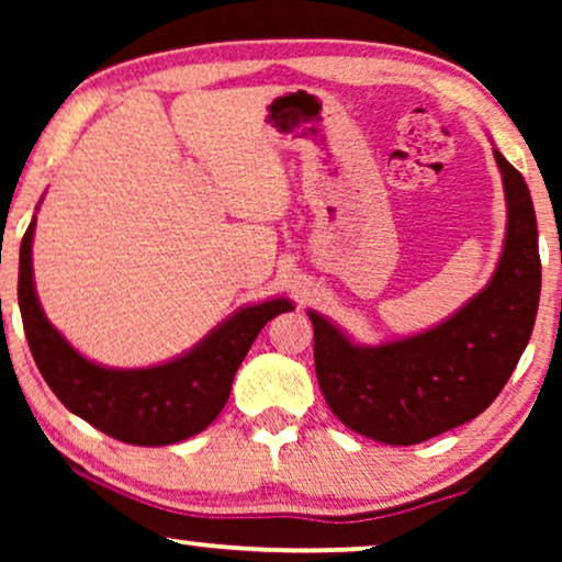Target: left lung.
<instances>
[{
  "label": "left lung",
  "mask_w": 562,
  "mask_h": 562,
  "mask_svg": "<svg viewBox=\"0 0 562 562\" xmlns=\"http://www.w3.org/2000/svg\"><path fill=\"white\" fill-rule=\"evenodd\" d=\"M504 181L506 235L496 271L448 319L379 345H360L312 312L322 396L352 432L417 445L479 417L517 368L540 304V248L532 196L494 148Z\"/></svg>",
  "instance_id": "1"
}]
</instances>
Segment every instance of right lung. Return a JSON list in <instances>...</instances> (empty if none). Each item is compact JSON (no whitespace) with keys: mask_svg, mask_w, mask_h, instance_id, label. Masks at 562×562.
Here are the masks:
<instances>
[{"mask_svg":"<svg viewBox=\"0 0 562 562\" xmlns=\"http://www.w3.org/2000/svg\"><path fill=\"white\" fill-rule=\"evenodd\" d=\"M35 217L20 245L18 302L37 371L76 417L127 445L189 440L225 409L233 379L266 322L294 310L286 296L240 306L204 340L166 363L110 368L81 356L45 317L33 279Z\"/></svg>","mask_w":562,"mask_h":562,"instance_id":"1","label":"right lung"}]
</instances>
